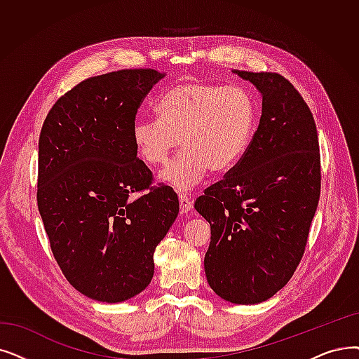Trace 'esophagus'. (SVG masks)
Listing matches in <instances>:
<instances>
[{
	"label": "esophagus",
	"mask_w": 359,
	"mask_h": 359,
	"mask_svg": "<svg viewBox=\"0 0 359 359\" xmlns=\"http://www.w3.org/2000/svg\"><path fill=\"white\" fill-rule=\"evenodd\" d=\"M179 204H180V212L188 214L192 210V201L189 196L179 195Z\"/></svg>",
	"instance_id": "1"
}]
</instances>
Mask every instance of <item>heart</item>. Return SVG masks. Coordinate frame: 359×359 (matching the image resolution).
I'll return each mask as SVG.
<instances>
[{
    "label": "heart",
    "instance_id": "obj_1",
    "mask_svg": "<svg viewBox=\"0 0 359 359\" xmlns=\"http://www.w3.org/2000/svg\"><path fill=\"white\" fill-rule=\"evenodd\" d=\"M157 118H137L132 141L137 157L149 167H163L179 148L184 151L161 179L189 191L212 173H226L246 152L255 129L257 102L241 86L184 81L163 93Z\"/></svg>",
    "mask_w": 359,
    "mask_h": 359
}]
</instances>
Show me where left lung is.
Listing matches in <instances>:
<instances>
[{"mask_svg":"<svg viewBox=\"0 0 359 359\" xmlns=\"http://www.w3.org/2000/svg\"><path fill=\"white\" fill-rule=\"evenodd\" d=\"M262 93V114L241 161L195 201L211 226L204 269L233 304H258L298 269L321 191L314 116L286 77L236 72Z\"/></svg>","mask_w":359,"mask_h":359,"instance_id":"1","label":"left lung"}]
</instances>
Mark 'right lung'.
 I'll return each mask as SVG.
<instances>
[{
	"instance_id": "obj_1",
	"label": "right lung",
	"mask_w": 359,
	"mask_h": 359,
	"mask_svg": "<svg viewBox=\"0 0 359 359\" xmlns=\"http://www.w3.org/2000/svg\"><path fill=\"white\" fill-rule=\"evenodd\" d=\"M164 74L124 69L61 95L39 135L38 210L67 282L90 299L121 302L154 276V251L179 214L170 186L137 158V108Z\"/></svg>"
}]
</instances>
